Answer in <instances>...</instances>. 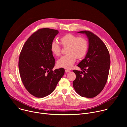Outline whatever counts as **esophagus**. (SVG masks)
<instances>
[{"label": "esophagus", "instance_id": "1", "mask_svg": "<svg viewBox=\"0 0 127 127\" xmlns=\"http://www.w3.org/2000/svg\"><path fill=\"white\" fill-rule=\"evenodd\" d=\"M65 71L66 72V73H67V72H70V70H69V69H65Z\"/></svg>", "mask_w": 127, "mask_h": 127}]
</instances>
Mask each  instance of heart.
Listing matches in <instances>:
<instances>
[{"label": "heart", "mask_w": 127, "mask_h": 127, "mask_svg": "<svg viewBox=\"0 0 127 127\" xmlns=\"http://www.w3.org/2000/svg\"><path fill=\"white\" fill-rule=\"evenodd\" d=\"M62 46L65 48L67 55L61 57L57 61L59 67L70 69L74 64L76 58L81 59L84 57L87 52L88 44L86 39L83 37H77L72 33L65 34L60 39ZM51 51L54 56H59L61 53V48L59 45L53 42L51 45Z\"/></svg>", "instance_id": "obj_1"}]
</instances>
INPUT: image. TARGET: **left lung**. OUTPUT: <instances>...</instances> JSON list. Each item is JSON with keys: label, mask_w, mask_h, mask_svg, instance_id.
<instances>
[{"label": "left lung", "mask_w": 127, "mask_h": 127, "mask_svg": "<svg viewBox=\"0 0 127 127\" xmlns=\"http://www.w3.org/2000/svg\"><path fill=\"white\" fill-rule=\"evenodd\" d=\"M86 34L89 48L85 58L77 65L82 70H73L76 79L73 82L75 92L80 96L93 98L99 94L107 80L110 67V56L107 47L93 32L82 31Z\"/></svg>", "instance_id": "obj_1"}]
</instances>
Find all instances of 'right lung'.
<instances>
[{
    "mask_svg": "<svg viewBox=\"0 0 127 127\" xmlns=\"http://www.w3.org/2000/svg\"><path fill=\"white\" fill-rule=\"evenodd\" d=\"M57 30L40 29L34 32L25 43L21 52L19 68L20 76L28 92L42 98L51 94L64 75V68L52 69L55 60L51 45Z\"/></svg>",
    "mask_w": 127,
    "mask_h": 127,
    "instance_id": "obj_1",
    "label": "right lung"
}]
</instances>
